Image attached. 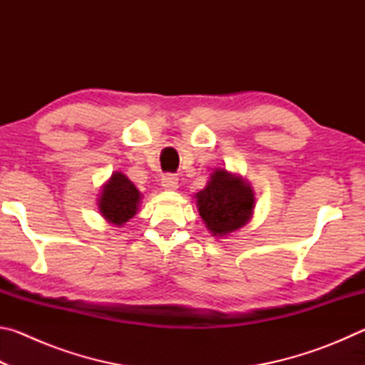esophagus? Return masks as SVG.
Masks as SVG:
<instances>
[{
    "mask_svg": "<svg viewBox=\"0 0 365 365\" xmlns=\"http://www.w3.org/2000/svg\"><path fill=\"white\" fill-rule=\"evenodd\" d=\"M160 185H163L164 190L174 191L178 188V178L174 174H165L160 178Z\"/></svg>",
    "mask_w": 365,
    "mask_h": 365,
    "instance_id": "34e87169",
    "label": "esophagus"
}]
</instances>
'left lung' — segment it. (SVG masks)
<instances>
[{
    "instance_id": "1",
    "label": "left lung",
    "mask_w": 365,
    "mask_h": 365,
    "mask_svg": "<svg viewBox=\"0 0 365 365\" xmlns=\"http://www.w3.org/2000/svg\"><path fill=\"white\" fill-rule=\"evenodd\" d=\"M196 200L206 227L219 237L243 227L255 209V195L250 185L224 169L214 172Z\"/></svg>"
}]
</instances>
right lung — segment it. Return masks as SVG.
<instances>
[{
    "instance_id": "1",
    "label": "right lung",
    "mask_w": 365,
    "mask_h": 365,
    "mask_svg": "<svg viewBox=\"0 0 365 365\" xmlns=\"http://www.w3.org/2000/svg\"><path fill=\"white\" fill-rule=\"evenodd\" d=\"M138 202L140 191L135 185L120 172H114L110 180L103 187L98 206L110 224L122 225L137 214Z\"/></svg>"
}]
</instances>
